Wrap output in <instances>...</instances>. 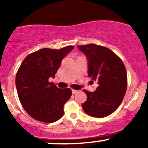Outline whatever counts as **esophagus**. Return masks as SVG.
I'll return each instance as SVG.
<instances>
[{
	"label": "esophagus",
	"mask_w": 148,
	"mask_h": 148,
	"mask_svg": "<svg viewBox=\"0 0 148 148\" xmlns=\"http://www.w3.org/2000/svg\"><path fill=\"white\" fill-rule=\"evenodd\" d=\"M79 92V90H78L72 89V93H73V94H75V93Z\"/></svg>",
	"instance_id": "esophagus-1"
}]
</instances>
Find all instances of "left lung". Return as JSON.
<instances>
[{
    "instance_id": "8db88e82",
    "label": "left lung",
    "mask_w": 148,
    "mask_h": 148,
    "mask_svg": "<svg viewBox=\"0 0 148 148\" xmlns=\"http://www.w3.org/2000/svg\"><path fill=\"white\" fill-rule=\"evenodd\" d=\"M88 60V76L98 82L94 92L84 90L87 100L84 111L96 118L113 113L123 101L127 88V75L123 60L111 49L95 44L79 45Z\"/></svg>"
}]
</instances>
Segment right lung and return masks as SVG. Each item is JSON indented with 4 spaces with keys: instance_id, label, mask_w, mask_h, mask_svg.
I'll return each mask as SVG.
<instances>
[{
    "instance_id": "1",
    "label": "right lung",
    "mask_w": 148,
    "mask_h": 148,
    "mask_svg": "<svg viewBox=\"0 0 148 148\" xmlns=\"http://www.w3.org/2000/svg\"><path fill=\"white\" fill-rule=\"evenodd\" d=\"M74 49H42L27 56L16 76V87L22 106L32 118L51 123L62 118L64 105L72 96L70 88L60 89L49 77H55L61 60Z\"/></svg>"
}]
</instances>
